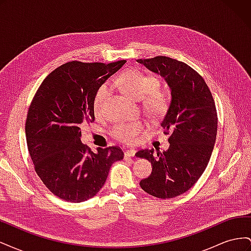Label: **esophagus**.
<instances>
[{
  "label": "esophagus",
  "mask_w": 251,
  "mask_h": 251,
  "mask_svg": "<svg viewBox=\"0 0 251 251\" xmlns=\"http://www.w3.org/2000/svg\"><path fill=\"white\" fill-rule=\"evenodd\" d=\"M135 154H136V150H134V149L126 150V151H125V155H126V157H134V156H135Z\"/></svg>",
  "instance_id": "1"
}]
</instances>
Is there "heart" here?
<instances>
[{"mask_svg":"<svg viewBox=\"0 0 251 251\" xmlns=\"http://www.w3.org/2000/svg\"><path fill=\"white\" fill-rule=\"evenodd\" d=\"M118 85L124 92L135 100H142L149 95L147 101L148 112L151 115H158L164 111L168 104V96L165 93L157 92L159 80L151 75L144 74L139 70H128L118 77ZM110 93L108 83L101 86L94 98L93 109L95 114H100ZM144 125L139 120L131 123H121L111 128V135L116 139L126 143H133L138 139V136L143 132Z\"/></svg>","mask_w":251,"mask_h":251,"instance_id":"b5f03b06","label":"heart"}]
</instances>
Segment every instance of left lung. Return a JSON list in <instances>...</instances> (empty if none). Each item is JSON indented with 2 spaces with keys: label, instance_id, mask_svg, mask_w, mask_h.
Segmentation results:
<instances>
[{
  "label": "left lung",
  "instance_id": "obj_1",
  "mask_svg": "<svg viewBox=\"0 0 251 251\" xmlns=\"http://www.w3.org/2000/svg\"><path fill=\"white\" fill-rule=\"evenodd\" d=\"M137 62L162 76L172 95L160 123L164 134H170V148L157 154L153 149L136 153L153 165L140 186L157 198H175L187 192L208 164L218 128L215 101L201 75L186 64L166 56Z\"/></svg>",
  "mask_w": 251,
  "mask_h": 251
}]
</instances>
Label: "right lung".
I'll return each mask as SVG.
<instances>
[{
  "label": "right lung",
  "mask_w": 251,
  "mask_h": 251,
  "mask_svg": "<svg viewBox=\"0 0 251 251\" xmlns=\"http://www.w3.org/2000/svg\"><path fill=\"white\" fill-rule=\"evenodd\" d=\"M126 64L59 66L43 80L30 104L25 132L36 174L49 191L68 202L87 201L100 191L111 165L124 159L118 147L93 153L80 141V125L95 119L97 91Z\"/></svg>",
  "instance_id": "1"
}]
</instances>
